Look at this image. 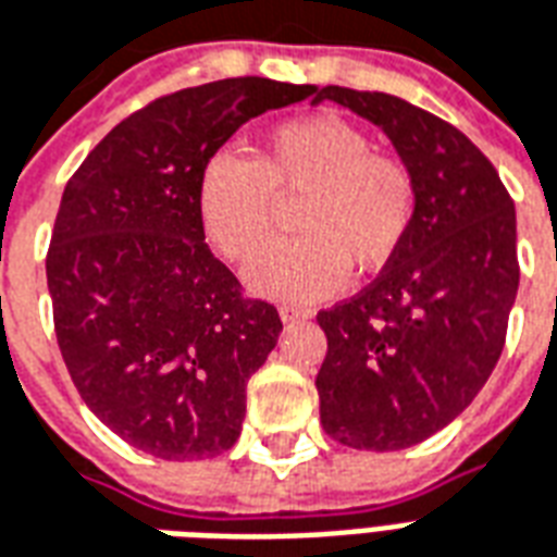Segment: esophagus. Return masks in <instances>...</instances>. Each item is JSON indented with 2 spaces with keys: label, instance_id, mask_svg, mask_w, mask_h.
I'll return each instance as SVG.
<instances>
[{
  "label": "esophagus",
  "instance_id": "esophagus-1",
  "mask_svg": "<svg viewBox=\"0 0 557 557\" xmlns=\"http://www.w3.org/2000/svg\"><path fill=\"white\" fill-rule=\"evenodd\" d=\"M280 319L283 321L312 319V310H307V307H292V304H283V307H280Z\"/></svg>",
  "mask_w": 557,
  "mask_h": 557
}]
</instances>
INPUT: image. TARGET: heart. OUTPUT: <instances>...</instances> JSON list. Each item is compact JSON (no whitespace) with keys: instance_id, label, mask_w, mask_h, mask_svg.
I'll list each match as a JSON object with an SVG mask.
<instances>
[{"instance_id":"1","label":"heart","mask_w":557,"mask_h":557,"mask_svg":"<svg viewBox=\"0 0 557 557\" xmlns=\"http://www.w3.org/2000/svg\"><path fill=\"white\" fill-rule=\"evenodd\" d=\"M280 200H300V236L262 253L247 283L262 298L295 304L339 289L351 265L360 274L389 265L416 218L410 168L336 114L277 123L257 159L218 152L200 174V224L230 262H250L271 242Z\"/></svg>"}]
</instances>
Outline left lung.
I'll return each instance as SVG.
<instances>
[{
  "label": "left lung",
  "instance_id": "obj_1",
  "mask_svg": "<svg viewBox=\"0 0 557 557\" xmlns=\"http://www.w3.org/2000/svg\"><path fill=\"white\" fill-rule=\"evenodd\" d=\"M386 132L416 183L405 245L360 295L319 312L315 389L342 446L398 451L467 410L496 369L520 286L517 212L484 152L401 97L315 88Z\"/></svg>",
  "mask_w": 557,
  "mask_h": 557
}]
</instances>
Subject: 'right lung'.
<instances>
[{
	"instance_id": "add662e5",
	"label": "right lung",
	"mask_w": 557,
	"mask_h": 557,
	"mask_svg": "<svg viewBox=\"0 0 557 557\" xmlns=\"http://www.w3.org/2000/svg\"><path fill=\"white\" fill-rule=\"evenodd\" d=\"M312 94L259 76L176 90L117 123L70 176L47 253L61 357L102 425L147 455L236 446L247 381L283 321L209 250L197 188L242 123Z\"/></svg>"
}]
</instances>
